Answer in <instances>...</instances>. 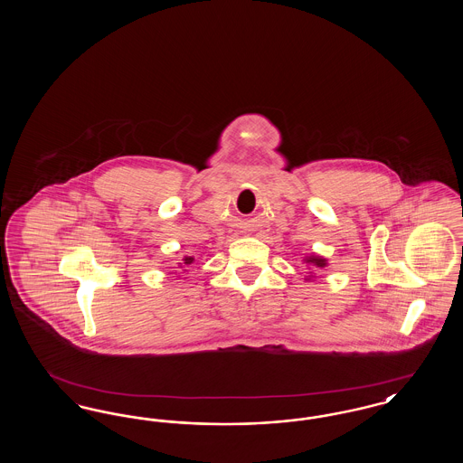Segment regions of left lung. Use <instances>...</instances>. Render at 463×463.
I'll return each instance as SVG.
<instances>
[{"label": "left lung", "instance_id": "obj_1", "mask_svg": "<svg viewBox=\"0 0 463 463\" xmlns=\"http://www.w3.org/2000/svg\"><path fill=\"white\" fill-rule=\"evenodd\" d=\"M302 262L307 265L308 269L306 281H314V279H316V270H317V269H325V267L328 265V260H326L325 257L316 255V253H308V255H306V257L302 259Z\"/></svg>", "mask_w": 463, "mask_h": 463}]
</instances>
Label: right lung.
Segmentation results:
<instances>
[{"label":"right lung","instance_id":"1","mask_svg":"<svg viewBox=\"0 0 463 463\" xmlns=\"http://www.w3.org/2000/svg\"><path fill=\"white\" fill-rule=\"evenodd\" d=\"M194 260H196V259H194L193 255H184V257H182V260L178 262V269H182V270L185 272V270H187V267H191V264H194Z\"/></svg>","mask_w":463,"mask_h":463}]
</instances>
